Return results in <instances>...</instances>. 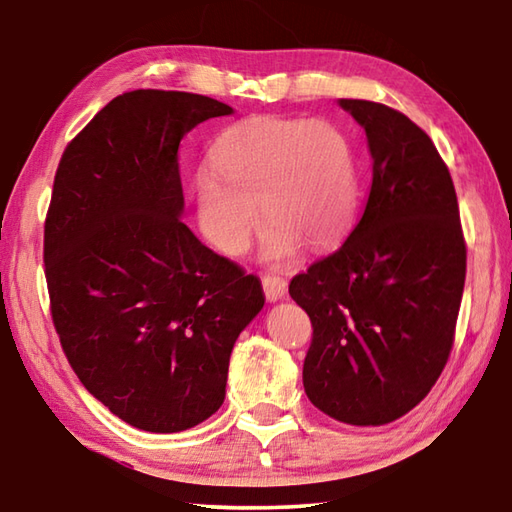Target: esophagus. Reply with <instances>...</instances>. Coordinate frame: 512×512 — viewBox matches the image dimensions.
Segmentation results:
<instances>
[{"label":"esophagus","instance_id":"1","mask_svg":"<svg viewBox=\"0 0 512 512\" xmlns=\"http://www.w3.org/2000/svg\"><path fill=\"white\" fill-rule=\"evenodd\" d=\"M262 287H264L266 298L275 302V300H280L284 293H287V280H284V277H277V275H264Z\"/></svg>","mask_w":512,"mask_h":512}]
</instances>
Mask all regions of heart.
I'll use <instances>...</instances> for the list:
<instances>
[{
	"label": "heart",
	"instance_id": "1",
	"mask_svg": "<svg viewBox=\"0 0 512 512\" xmlns=\"http://www.w3.org/2000/svg\"><path fill=\"white\" fill-rule=\"evenodd\" d=\"M210 169L194 183L196 219L225 255L250 244L262 223L259 205L271 223L264 257L275 266L291 264L302 241L314 250L336 246L357 219V151L332 121L246 119L214 142Z\"/></svg>",
	"mask_w": 512,
	"mask_h": 512
}]
</instances>
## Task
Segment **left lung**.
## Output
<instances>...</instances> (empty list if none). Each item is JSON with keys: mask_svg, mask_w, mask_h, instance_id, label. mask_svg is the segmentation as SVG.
Wrapping results in <instances>:
<instances>
[{"mask_svg": "<svg viewBox=\"0 0 512 512\" xmlns=\"http://www.w3.org/2000/svg\"><path fill=\"white\" fill-rule=\"evenodd\" d=\"M372 155L366 210L350 237L291 280L314 327L302 366L311 404L379 427L420 404L449 359L467 248L456 189L431 137L384 103L341 99Z\"/></svg>", "mask_w": 512, "mask_h": 512, "instance_id": "1", "label": "left lung"}]
</instances>
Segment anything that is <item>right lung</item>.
Segmentation results:
<instances>
[{
  "label": "right lung",
  "mask_w": 512,
  "mask_h": 512,
  "mask_svg": "<svg viewBox=\"0 0 512 512\" xmlns=\"http://www.w3.org/2000/svg\"><path fill=\"white\" fill-rule=\"evenodd\" d=\"M225 103L133 90L60 158L45 221L51 318L81 384L137 429L176 433L219 411L262 282L180 221V140Z\"/></svg>",
  "instance_id": "right-lung-1"
}]
</instances>
